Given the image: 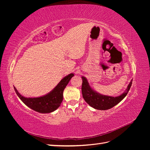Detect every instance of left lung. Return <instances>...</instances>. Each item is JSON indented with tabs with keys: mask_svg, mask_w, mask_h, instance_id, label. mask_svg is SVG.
<instances>
[{
	"mask_svg": "<svg viewBox=\"0 0 150 150\" xmlns=\"http://www.w3.org/2000/svg\"><path fill=\"white\" fill-rule=\"evenodd\" d=\"M82 79L83 84L81 89H82L84 99L90 106L99 110H109L120 103L128 94L133 81L131 80L130 81L128 87L123 93L120 94V96L113 97L103 95L96 92L91 87L86 78L82 76Z\"/></svg>",
	"mask_w": 150,
	"mask_h": 150,
	"instance_id": "obj_1",
	"label": "left lung"
}]
</instances>
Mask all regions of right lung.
Returning a JSON list of instances; mask_svg holds the SVG:
<instances>
[{
    "mask_svg": "<svg viewBox=\"0 0 150 150\" xmlns=\"http://www.w3.org/2000/svg\"><path fill=\"white\" fill-rule=\"evenodd\" d=\"M74 76V73L67 75L51 91L40 97L26 98L22 96L14 86L13 88L18 97L27 106L40 113H50L61 106L63 100V91Z\"/></svg>",
    "mask_w": 150,
    "mask_h": 150,
    "instance_id": "add662e5",
    "label": "right lung"
}]
</instances>
